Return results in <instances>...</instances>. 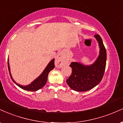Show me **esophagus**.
Segmentation results:
<instances>
[{
  "mask_svg": "<svg viewBox=\"0 0 123 123\" xmlns=\"http://www.w3.org/2000/svg\"><path fill=\"white\" fill-rule=\"evenodd\" d=\"M64 60H63L62 54L61 53H60L58 54L57 57H56L55 60V65L56 67L61 68L64 65Z\"/></svg>",
  "mask_w": 123,
  "mask_h": 123,
  "instance_id": "34e87169",
  "label": "esophagus"
}]
</instances>
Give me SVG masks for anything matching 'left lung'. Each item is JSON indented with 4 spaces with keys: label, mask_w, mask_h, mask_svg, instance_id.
I'll return each mask as SVG.
<instances>
[{
    "label": "left lung",
    "mask_w": 123,
    "mask_h": 123,
    "mask_svg": "<svg viewBox=\"0 0 123 123\" xmlns=\"http://www.w3.org/2000/svg\"><path fill=\"white\" fill-rule=\"evenodd\" d=\"M94 38L98 43L100 53L95 62L91 65H85L77 62H73L71 76L66 80L71 89L77 92H86L97 85L104 76L106 61V51L103 40L98 34Z\"/></svg>",
    "instance_id": "obj_1"
}]
</instances>
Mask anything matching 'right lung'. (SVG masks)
Returning a JSON list of instances; mask_svg holds the SVG:
<instances>
[{"mask_svg":"<svg viewBox=\"0 0 123 123\" xmlns=\"http://www.w3.org/2000/svg\"><path fill=\"white\" fill-rule=\"evenodd\" d=\"M8 70H9V73L10 77H11L12 80L13 81V82H14L16 85L18 86L19 87H20V88L26 90V91H37L38 90L40 89L44 86L45 85L46 83L47 80V77H48V74L49 73V72L51 70H53L55 67L54 65V59H53L49 63H48L46 67L44 70L43 71V72L41 73V74L40 76L34 80L30 84L28 85H22L20 84H17V82L15 81V80L12 78V77L11 76V72H10V65H9V62H8Z\"/></svg>","mask_w":123,"mask_h":123,"instance_id":"add662e5","label":"right lung"}]
</instances>
